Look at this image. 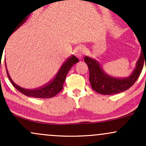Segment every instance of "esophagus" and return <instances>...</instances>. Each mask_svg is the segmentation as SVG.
Masks as SVG:
<instances>
[{
  "instance_id": "1",
  "label": "esophagus",
  "mask_w": 146,
  "mask_h": 146,
  "mask_svg": "<svg viewBox=\"0 0 146 146\" xmlns=\"http://www.w3.org/2000/svg\"><path fill=\"white\" fill-rule=\"evenodd\" d=\"M85 52V47L83 45H80L78 46L76 48V56L78 58H80V59H82V57L84 54Z\"/></svg>"
}]
</instances>
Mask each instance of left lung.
Returning a JSON list of instances; mask_svg holds the SVG:
<instances>
[{"label":"left lung","mask_w":146,"mask_h":146,"mask_svg":"<svg viewBox=\"0 0 146 146\" xmlns=\"http://www.w3.org/2000/svg\"><path fill=\"white\" fill-rule=\"evenodd\" d=\"M142 52L135 70L130 76L125 78H115L107 75L96 60L85 57L84 62L89 69V81L92 88L102 95L117 94L128 90L135 83L141 73L144 60H146V55L145 56Z\"/></svg>","instance_id":"1"}]
</instances>
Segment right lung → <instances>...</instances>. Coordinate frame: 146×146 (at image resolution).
Masks as SVG:
<instances>
[{"mask_svg":"<svg viewBox=\"0 0 146 146\" xmlns=\"http://www.w3.org/2000/svg\"><path fill=\"white\" fill-rule=\"evenodd\" d=\"M27 18L23 19L18 24L14 27L13 32H14L16 29H18L25 21H27ZM79 60L75 56H72L65 61L62 66L60 67V70L58 71V73L56 75L54 78L51 80V82H48L47 84L44 85V86L39 87L38 88L36 89H25V88H22V87L18 86L16 84L11 78H10L9 73H8L7 69L6 67V62H5V67L7 71V74L8 78H9V81L12 84V85L15 87L16 89H17L18 91L21 92L23 95H26L27 97H31V98H51L53 97L56 96L58 93H60L63 88V84L64 82L66 76L67 75L68 72L71 69V68L75 64V63L78 62Z\"/></svg>","mask_w":146,"mask_h":146,"instance_id":"obj_1","label":"right lung"}]
</instances>
